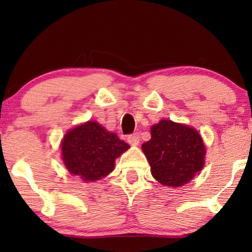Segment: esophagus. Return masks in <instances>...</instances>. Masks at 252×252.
I'll return each mask as SVG.
<instances>
[{"label":"esophagus","instance_id":"34e87169","mask_svg":"<svg viewBox=\"0 0 252 252\" xmlns=\"http://www.w3.org/2000/svg\"><path fill=\"white\" fill-rule=\"evenodd\" d=\"M127 141H128V143L130 144V146H133V147L139 146V143H140V135L137 133L130 134V135L127 137Z\"/></svg>","mask_w":252,"mask_h":252}]
</instances>
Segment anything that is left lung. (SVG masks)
<instances>
[{
	"instance_id": "8db88e82",
	"label": "left lung",
	"mask_w": 252,
	"mask_h": 252,
	"mask_svg": "<svg viewBox=\"0 0 252 252\" xmlns=\"http://www.w3.org/2000/svg\"><path fill=\"white\" fill-rule=\"evenodd\" d=\"M159 184L180 187L188 184L204 166L205 146L192 127L163 119L151 127V139L142 144Z\"/></svg>"
}]
</instances>
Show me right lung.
I'll list each match as a JSON object with an SVG mask.
<instances>
[{"mask_svg":"<svg viewBox=\"0 0 252 252\" xmlns=\"http://www.w3.org/2000/svg\"><path fill=\"white\" fill-rule=\"evenodd\" d=\"M128 148L117 134L96 122H87L68 130L61 146L65 167L86 182H94L111 173L116 158Z\"/></svg>","mask_w":252,"mask_h":252,"instance_id":"obj_1","label":"right lung"}]
</instances>
